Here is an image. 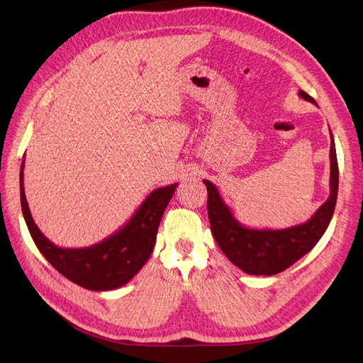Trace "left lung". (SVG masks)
<instances>
[{"label": "left lung", "instance_id": "1", "mask_svg": "<svg viewBox=\"0 0 363 363\" xmlns=\"http://www.w3.org/2000/svg\"><path fill=\"white\" fill-rule=\"evenodd\" d=\"M298 95L316 106L309 94L298 91ZM330 135V197L304 223L285 230H252L234 218L215 184L207 179L203 181L207 188V213L212 234L223 255L242 272L266 277L279 274L309 253L327 231L338 193V163L331 129Z\"/></svg>", "mask_w": 363, "mask_h": 363}]
</instances>
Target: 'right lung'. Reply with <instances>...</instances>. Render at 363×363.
Instances as JSON below:
<instances>
[{"label":"right lung","instance_id":"add662e5","mask_svg":"<svg viewBox=\"0 0 363 363\" xmlns=\"http://www.w3.org/2000/svg\"><path fill=\"white\" fill-rule=\"evenodd\" d=\"M23 167L25 160L21 167V203L28 230L38 250L63 277L86 290L106 291L122 287L141 271L155 249L162 216L178 184L155 189L128 223L101 242L84 249H63L52 244L32 219Z\"/></svg>","mask_w":363,"mask_h":363}]
</instances>
